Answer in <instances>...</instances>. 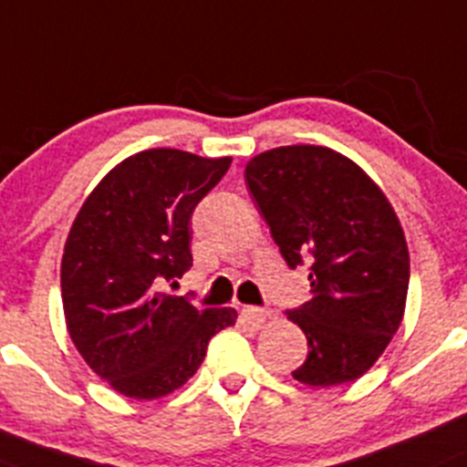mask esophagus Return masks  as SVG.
I'll list each match as a JSON object with an SVG mask.
<instances>
[{"label": "esophagus", "mask_w": 467, "mask_h": 467, "mask_svg": "<svg viewBox=\"0 0 467 467\" xmlns=\"http://www.w3.org/2000/svg\"><path fill=\"white\" fill-rule=\"evenodd\" d=\"M241 314L247 323H252V326H256V327H259L261 323H265V318L270 317V314L261 307H243Z\"/></svg>", "instance_id": "esophagus-1"}]
</instances>
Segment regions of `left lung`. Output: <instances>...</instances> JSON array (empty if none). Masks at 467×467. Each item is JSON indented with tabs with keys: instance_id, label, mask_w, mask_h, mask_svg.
<instances>
[{
	"instance_id": "8db88e82",
	"label": "left lung",
	"mask_w": 467,
	"mask_h": 467,
	"mask_svg": "<svg viewBox=\"0 0 467 467\" xmlns=\"http://www.w3.org/2000/svg\"><path fill=\"white\" fill-rule=\"evenodd\" d=\"M245 183L288 268L309 264L312 300L286 312L309 346L293 379L312 388L359 379L406 309L410 256L392 203L353 160L326 146L254 155Z\"/></svg>"
}]
</instances>
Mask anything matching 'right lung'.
<instances>
[{
	"label": "right lung",
	"instance_id": "add662e5",
	"mask_svg": "<svg viewBox=\"0 0 467 467\" xmlns=\"http://www.w3.org/2000/svg\"><path fill=\"white\" fill-rule=\"evenodd\" d=\"M231 158L149 149L93 188L61 259L66 327L84 362L123 397L150 401L192 379L236 309H202L160 291L192 265L190 217Z\"/></svg>",
	"mask_w": 467,
	"mask_h": 467
}]
</instances>
